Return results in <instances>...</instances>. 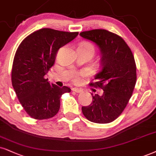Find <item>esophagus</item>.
<instances>
[{
	"instance_id": "1",
	"label": "esophagus",
	"mask_w": 156,
	"mask_h": 156,
	"mask_svg": "<svg viewBox=\"0 0 156 156\" xmlns=\"http://www.w3.org/2000/svg\"><path fill=\"white\" fill-rule=\"evenodd\" d=\"M72 90L74 92H75V93H80V92L82 91L81 89H80V88H77V87H73Z\"/></svg>"
}]
</instances>
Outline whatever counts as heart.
<instances>
[{
    "instance_id": "heart-1",
    "label": "heart",
    "mask_w": 156,
    "mask_h": 156,
    "mask_svg": "<svg viewBox=\"0 0 156 156\" xmlns=\"http://www.w3.org/2000/svg\"><path fill=\"white\" fill-rule=\"evenodd\" d=\"M80 45L83 46V47H85V48H90V50H92V51H93V53H94V51H95V48H94V46L90 43H82L80 44ZM86 74H86V72H82V73H80V74H76L74 76V80L75 81L78 80L79 78H80V75H86Z\"/></svg>"
}]
</instances>
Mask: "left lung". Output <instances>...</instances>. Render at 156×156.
Wrapping results in <instances>:
<instances>
[{
    "label": "left lung",
    "instance_id": "8db88e82",
    "mask_svg": "<svg viewBox=\"0 0 156 156\" xmlns=\"http://www.w3.org/2000/svg\"><path fill=\"white\" fill-rule=\"evenodd\" d=\"M80 34L101 50V69L95 76V82L90 85L103 90L101 96L91 93L93 102L82 107V113L92 122L111 123L122 114L133 93L137 81L134 55L122 37L108 30L98 29Z\"/></svg>",
    "mask_w": 156,
    "mask_h": 156
}]
</instances>
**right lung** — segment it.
<instances>
[{
    "instance_id": "right-lung-1",
    "label": "right lung",
    "mask_w": 156,
    "mask_h": 156,
    "mask_svg": "<svg viewBox=\"0 0 156 156\" xmlns=\"http://www.w3.org/2000/svg\"><path fill=\"white\" fill-rule=\"evenodd\" d=\"M78 32L50 28L32 32L19 45L11 70V82L26 113L38 120L51 119L60 108L63 94L70 93L66 86L50 84L45 75L55 63L59 48L78 35Z\"/></svg>"
}]
</instances>
